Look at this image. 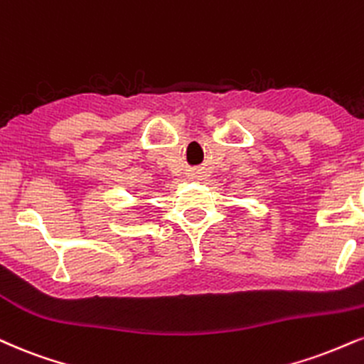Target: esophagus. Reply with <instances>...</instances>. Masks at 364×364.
<instances>
[{
  "mask_svg": "<svg viewBox=\"0 0 364 364\" xmlns=\"http://www.w3.org/2000/svg\"><path fill=\"white\" fill-rule=\"evenodd\" d=\"M201 174H203V173H201V169H198V171H195L193 176H195L196 179H200V178H201Z\"/></svg>",
  "mask_w": 364,
  "mask_h": 364,
  "instance_id": "34e87169",
  "label": "esophagus"
}]
</instances>
